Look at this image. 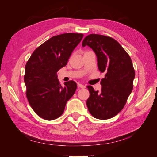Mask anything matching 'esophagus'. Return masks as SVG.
<instances>
[{
    "mask_svg": "<svg viewBox=\"0 0 157 157\" xmlns=\"http://www.w3.org/2000/svg\"><path fill=\"white\" fill-rule=\"evenodd\" d=\"M78 88H86V86H84V85H83V84H78Z\"/></svg>",
    "mask_w": 157,
    "mask_h": 157,
    "instance_id": "obj_1",
    "label": "esophagus"
}]
</instances>
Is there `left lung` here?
<instances>
[{
  "label": "left lung",
  "mask_w": 157,
  "mask_h": 157,
  "mask_svg": "<svg viewBox=\"0 0 157 157\" xmlns=\"http://www.w3.org/2000/svg\"><path fill=\"white\" fill-rule=\"evenodd\" d=\"M82 46H88L96 53L98 66L105 77L101 80V92L88 86V111L98 119L105 120L117 115L124 108L133 90L135 71L130 56L113 38L91 34L84 38Z\"/></svg>",
  "instance_id": "1"
}]
</instances>
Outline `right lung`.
I'll list each match as a JSON object with an SVG mask.
<instances>
[{
    "label": "right lung",
    "instance_id": "right-lung-1",
    "mask_svg": "<svg viewBox=\"0 0 157 157\" xmlns=\"http://www.w3.org/2000/svg\"><path fill=\"white\" fill-rule=\"evenodd\" d=\"M84 35L64 33L52 36L33 52L25 65L26 96L37 115L54 120L62 115L66 103L77 85L73 80L60 84L57 73L67 65L69 57Z\"/></svg>",
    "mask_w": 157,
    "mask_h": 157
}]
</instances>
